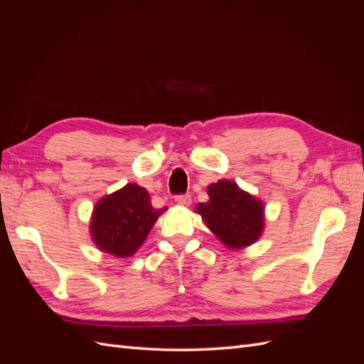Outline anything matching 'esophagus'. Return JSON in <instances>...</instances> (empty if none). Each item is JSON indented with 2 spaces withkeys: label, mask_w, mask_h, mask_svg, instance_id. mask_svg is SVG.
<instances>
[{
  "label": "esophagus",
  "mask_w": 364,
  "mask_h": 364,
  "mask_svg": "<svg viewBox=\"0 0 364 364\" xmlns=\"http://www.w3.org/2000/svg\"><path fill=\"white\" fill-rule=\"evenodd\" d=\"M176 202L183 206H190L191 205V196L190 194H182V196H176Z\"/></svg>",
  "instance_id": "esophagus-1"
}]
</instances>
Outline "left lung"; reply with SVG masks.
Returning a JSON list of instances; mask_svg holds the SVG:
<instances>
[{
	"instance_id": "left-lung-1",
	"label": "left lung",
	"mask_w": 364,
	"mask_h": 364,
	"mask_svg": "<svg viewBox=\"0 0 364 364\" xmlns=\"http://www.w3.org/2000/svg\"><path fill=\"white\" fill-rule=\"evenodd\" d=\"M209 200L196 206L209 230L232 249H245L259 240L264 230V203L226 179L208 186Z\"/></svg>"
}]
</instances>
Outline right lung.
Masks as SVG:
<instances>
[{"label": "right lung", "mask_w": 364, "mask_h": 364, "mask_svg": "<svg viewBox=\"0 0 364 364\" xmlns=\"http://www.w3.org/2000/svg\"><path fill=\"white\" fill-rule=\"evenodd\" d=\"M165 211L167 208L151 206L146 188L138 183H127L95 203L90 225L92 241L105 253L129 258L142 246Z\"/></svg>", "instance_id": "add662e5"}]
</instances>
